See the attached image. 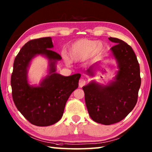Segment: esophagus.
I'll return each mask as SVG.
<instances>
[{
    "label": "esophagus",
    "instance_id": "34e87169",
    "mask_svg": "<svg viewBox=\"0 0 152 152\" xmlns=\"http://www.w3.org/2000/svg\"><path fill=\"white\" fill-rule=\"evenodd\" d=\"M86 80H84L83 78H82L80 80V81H79V86L80 87H83V86L86 85Z\"/></svg>",
    "mask_w": 152,
    "mask_h": 152
}]
</instances>
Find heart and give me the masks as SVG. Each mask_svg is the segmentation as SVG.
<instances>
[{
	"instance_id": "heart-1",
	"label": "heart",
	"mask_w": 152,
	"mask_h": 152,
	"mask_svg": "<svg viewBox=\"0 0 152 152\" xmlns=\"http://www.w3.org/2000/svg\"><path fill=\"white\" fill-rule=\"evenodd\" d=\"M102 49V45L100 42L82 39L71 45L68 50V55L70 60L82 61L87 59L91 55L98 53ZM63 56L67 61H69L65 55L63 54Z\"/></svg>"
}]
</instances>
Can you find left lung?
<instances>
[{"label": "left lung", "mask_w": 152, "mask_h": 152, "mask_svg": "<svg viewBox=\"0 0 152 152\" xmlns=\"http://www.w3.org/2000/svg\"><path fill=\"white\" fill-rule=\"evenodd\" d=\"M108 39L115 44L111 48L119 67L115 81L104 87L91 82L82 88L90 117L106 125L119 122L133 110L141 84L139 63L132 48L118 38ZM91 67L88 72L93 75Z\"/></svg>", "instance_id": "1"}]
</instances>
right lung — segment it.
<instances>
[{
    "label": "right lung",
    "instance_id": "1",
    "mask_svg": "<svg viewBox=\"0 0 152 152\" xmlns=\"http://www.w3.org/2000/svg\"><path fill=\"white\" fill-rule=\"evenodd\" d=\"M51 38L45 37L27 42L15 57L11 76L13 101L21 114L33 125L45 127L56 124L62 118L68 99L78 88L81 75L63 76L56 73V63L62 58L51 49ZM38 54H45L50 61L48 75L38 87L29 86L27 67Z\"/></svg>",
    "mask_w": 152,
    "mask_h": 152
}]
</instances>
